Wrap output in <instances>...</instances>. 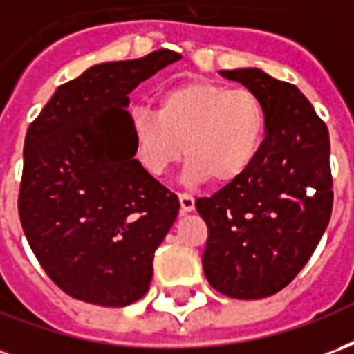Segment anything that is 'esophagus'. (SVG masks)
Instances as JSON below:
<instances>
[{
	"label": "esophagus",
	"instance_id": "obj_1",
	"mask_svg": "<svg viewBox=\"0 0 354 354\" xmlns=\"http://www.w3.org/2000/svg\"><path fill=\"white\" fill-rule=\"evenodd\" d=\"M178 199H180V208H182V212H192L193 208H195V199H193L189 193H180Z\"/></svg>",
	"mask_w": 354,
	"mask_h": 354
}]
</instances>
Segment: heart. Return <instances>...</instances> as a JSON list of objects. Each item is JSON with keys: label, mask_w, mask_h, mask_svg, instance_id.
I'll use <instances>...</instances> for the list:
<instances>
[{"label": "heart", "mask_w": 354, "mask_h": 354, "mask_svg": "<svg viewBox=\"0 0 354 354\" xmlns=\"http://www.w3.org/2000/svg\"><path fill=\"white\" fill-rule=\"evenodd\" d=\"M134 155L151 176H162L182 155L185 180L218 185L245 176L263 146L267 113L263 102L246 88L208 81H187L169 88L157 113L134 108L129 113Z\"/></svg>", "instance_id": "obj_1"}]
</instances>
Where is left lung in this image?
<instances>
[{"label":"left lung","mask_w":354,"mask_h":354,"mask_svg":"<svg viewBox=\"0 0 354 354\" xmlns=\"http://www.w3.org/2000/svg\"><path fill=\"white\" fill-rule=\"evenodd\" d=\"M220 73L263 102L267 132L245 176L195 201L208 227L203 271L223 296L260 299L296 279L326 231L334 205L330 136L294 85L258 68Z\"/></svg>","instance_id":"left-lung-1"}]
</instances>
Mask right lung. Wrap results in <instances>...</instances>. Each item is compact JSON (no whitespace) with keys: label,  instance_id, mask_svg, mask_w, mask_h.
Wrapping results in <instances>:
<instances>
[{"label":"right lung","instance_id":"add662e5","mask_svg":"<svg viewBox=\"0 0 354 354\" xmlns=\"http://www.w3.org/2000/svg\"><path fill=\"white\" fill-rule=\"evenodd\" d=\"M180 58L159 49L93 66L28 127L20 223L50 281L75 299L124 307L149 290L180 203L134 159L127 106L131 91Z\"/></svg>","mask_w":354,"mask_h":354}]
</instances>
